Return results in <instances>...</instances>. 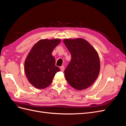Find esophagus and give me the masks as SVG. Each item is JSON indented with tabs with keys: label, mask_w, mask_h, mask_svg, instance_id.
Instances as JSON below:
<instances>
[{
	"label": "esophagus",
	"mask_w": 126,
	"mask_h": 126,
	"mask_svg": "<svg viewBox=\"0 0 126 126\" xmlns=\"http://www.w3.org/2000/svg\"><path fill=\"white\" fill-rule=\"evenodd\" d=\"M60 70H62V71H63L64 69V66H61V67H60Z\"/></svg>",
	"instance_id": "esophagus-1"
}]
</instances>
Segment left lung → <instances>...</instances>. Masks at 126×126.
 Segmentation results:
<instances>
[{
  "instance_id": "obj_1",
  "label": "left lung",
  "mask_w": 126,
  "mask_h": 126,
  "mask_svg": "<svg viewBox=\"0 0 126 126\" xmlns=\"http://www.w3.org/2000/svg\"><path fill=\"white\" fill-rule=\"evenodd\" d=\"M63 41L71 56V62L64 71V77L75 89H86L93 84L99 74L98 52L89 42L81 38L64 39Z\"/></svg>"
}]
</instances>
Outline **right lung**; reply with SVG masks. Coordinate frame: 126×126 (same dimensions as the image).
<instances>
[{
  "mask_svg": "<svg viewBox=\"0 0 126 126\" xmlns=\"http://www.w3.org/2000/svg\"><path fill=\"white\" fill-rule=\"evenodd\" d=\"M60 39H41L33 45L25 61L24 69L28 81L37 89L50 85L55 74L60 71L52 55Z\"/></svg>",
  "mask_w": 126,
  "mask_h": 126,
  "instance_id": "1",
  "label": "right lung"
}]
</instances>
